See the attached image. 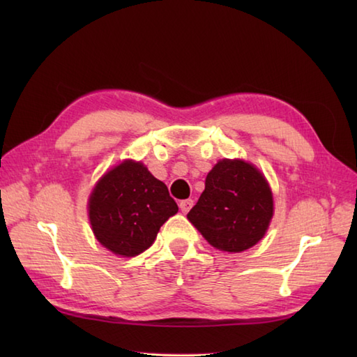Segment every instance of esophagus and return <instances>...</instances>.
Here are the masks:
<instances>
[{
    "label": "esophagus",
    "mask_w": 357,
    "mask_h": 357,
    "mask_svg": "<svg viewBox=\"0 0 357 357\" xmlns=\"http://www.w3.org/2000/svg\"><path fill=\"white\" fill-rule=\"evenodd\" d=\"M192 207H193L192 199H184V201L179 202V208H181V211H183V213H187V211L190 210Z\"/></svg>",
    "instance_id": "obj_1"
}]
</instances>
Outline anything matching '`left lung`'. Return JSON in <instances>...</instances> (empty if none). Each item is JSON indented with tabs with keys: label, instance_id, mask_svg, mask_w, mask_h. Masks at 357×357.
Instances as JSON below:
<instances>
[{
	"label": "left lung",
	"instance_id": "8db88e82",
	"mask_svg": "<svg viewBox=\"0 0 357 357\" xmlns=\"http://www.w3.org/2000/svg\"><path fill=\"white\" fill-rule=\"evenodd\" d=\"M271 216L268 183L241 159H222L211 169L206 190L187 215L211 245L230 253L244 252L262 239Z\"/></svg>",
	"mask_w": 357,
	"mask_h": 357
}]
</instances>
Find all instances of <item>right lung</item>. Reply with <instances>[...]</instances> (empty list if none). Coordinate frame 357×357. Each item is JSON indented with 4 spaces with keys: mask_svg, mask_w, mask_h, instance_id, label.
<instances>
[{
    "mask_svg": "<svg viewBox=\"0 0 357 357\" xmlns=\"http://www.w3.org/2000/svg\"><path fill=\"white\" fill-rule=\"evenodd\" d=\"M178 211L169 188L141 162L124 161L107 172L89 199L96 239L121 256L147 250L161 225Z\"/></svg>",
    "mask_w": 357,
    "mask_h": 357,
    "instance_id": "obj_1",
    "label": "right lung"
}]
</instances>
